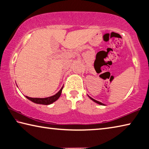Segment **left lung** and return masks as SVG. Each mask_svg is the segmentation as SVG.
I'll list each match as a JSON object with an SVG mask.
<instances>
[{
  "label": "left lung",
  "mask_w": 149,
  "mask_h": 149,
  "mask_svg": "<svg viewBox=\"0 0 149 149\" xmlns=\"http://www.w3.org/2000/svg\"><path fill=\"white\" fill-rule=\"evenodd\" d=\"M88 97H89L93 101H94L95 102H96V103H97V104H100V105H102V106H104V104H103V103H102V102H99V101H97V100H95V99H93V98H91V97H89V96H88Z\"/></svg>",
  "instance_id": "1"
}]
</instances>
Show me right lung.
Returning <instances> with one entry per match:
<instances>
[{
	"label": "right lung",
	"instance_id": "1",
	"mask_svg": "<svg viewBox=\"0 0 149 149\" xmlns=\"http://www.w3.org/2000/svg\"><path fill=\"white\" fill-rule=\"evenodd\" d=\"M64 87V86H63ZM63 87L60 89V90L56 94H55L53 96H51V97H46V98H31L27 96H25L27 99L31 100V102L36 103V104H45V105H49L53 103L54 102L56 101L58 99H59L62 93V91L63 89Z\"/></svg>",
	"mask_w": 149,
	"mask_h": 149
}]
</instances>
